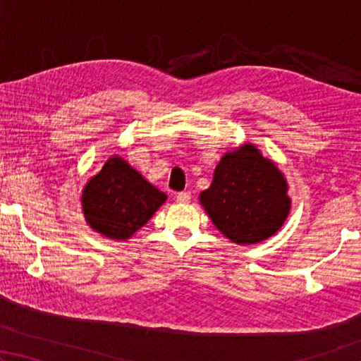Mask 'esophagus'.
<instances>
[{
	"mask_svg": "<svg viewBox=\"0 0 361 361\" xmlns=\"http://www.w3.org/2000/svg\"><path fill=\"white\" fill-rule=\"evenodd\" d=\"M177 202H180V204H189L190 202V192H179V194L176 195Z\"/></svg>",
	"mask_w": 361,
	"mask_h": 361,
	"instance_id": "34e87169",
	"label": "esophagus"
}]
</instances>
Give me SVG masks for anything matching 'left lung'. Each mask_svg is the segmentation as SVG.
<instances>
[{
  "mask_svg": "<svg viewBox=\"0 0 361 361\" xmlns=\"http://www.w3.org/2000/svg\"><path fill=\"white\" fill-rule=\"evenodd\" d=\"M200 202L216 228L240 245H253L274 235L290 207L281 171L253 145L221 157Z\"/></svg>",
  "mask_w": 361,
  "mask_h": 361,
  "instance_id": "obj_1",
  "label": "left lung"
}]
</instances>
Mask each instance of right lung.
I'll return each instance as SVG.
<instances>
[{"mask_svg": "<svg viewBox=\"0 0 361 361\" xmlns=\"http://www.w3.org/2000/svg\"><path fill=\"white\" fill-rule=\"evenodd\" d=\"M164 202L166 194L121 157H111L82 195L83 214L92 228L115 240L130 238Z\"/></svg>", "mask_w": 361, "mask_h": 361, "instance_id": "add662e5", "label": "right lung"}]
</instances>
